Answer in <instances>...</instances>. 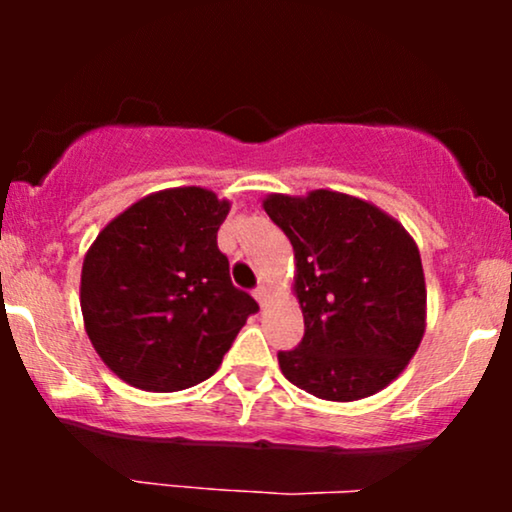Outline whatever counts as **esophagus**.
Masks as SVG:
<instances>
[{"mask_svg":"<svg viewBox=\"0 0 512 512\" xmlns=\"http://www.w3.org/2000/svg\"><path fill=\"white\" fill-rule=\"evenodd\" d=\"M254 298L258 300V305H261V307L268 305V300H270V291H268V286H258V289L254 291Z\"/></svg>","mask_w":512,"mask_h":512,"instance_id":"obj_1","label":"esophagus"}]
</instances>
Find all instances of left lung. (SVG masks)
Masks as SVG:
<instances>
[{
    "label": "left lung",
    "mask_w": 512,
    "mask_h": 512,
    "mask_svg": "<svg viewBox=\"0 0 512 512\" xmlns=\"http://www.w3.org/2000/svg\"><path fill=\"white\" fill-rule=\"evenodd\" d=\"M263 209L291 240L305 319L303 342L277 354L286 380L333 403L389 387L426 331L417 242L373 202L331 188L270 193Z\"/></svg>",
    "instance_id": "8db88e82"
}]
</instances>
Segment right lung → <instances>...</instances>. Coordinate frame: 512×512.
Here are the masks:
<instances>
[{"mask_svg":"<svg viewBox=\"0 0 512 512\" xmlns=\"http://www.w3.org/2000/svg\"><path fill=\"white\" fill-rule=\"evenodd\" d=\"M228 212L230 200L209 188H165L132 202L88 247L83 326L130 387L167 394L205 382L258 310L216 247Z\"/></svg>","mask_w":512,"mask_h":512,"instance_id":"add662e5","label":"right lung"}]
</instances>
